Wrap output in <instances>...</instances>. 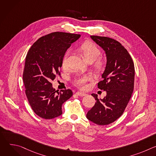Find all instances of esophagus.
<instances>
[{
  "label": "esophagus",
  "instance_id": "34e87169",
  "mask_svg": "<svg viewBox=\"0 0 156 156\" xmlns=\"http://www.w3.org/2000/svg\"><path fill=\"white\" fill-rule=\"evenodd\" d=\"M77 96H84L86 95V93H81V92H76L75 93Z\"/></svg>",
  "mask_w": 156,
  "mask_h": 156
}]
</instances>
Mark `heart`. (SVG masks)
Instances as JSON below:
<instances>
[{
    "label": "heart",
    "instance_id": "obj_1",
    "mask_svg": "<svg viewBox=\"0 0 156 156\" xmlns=\"http://www.w3.org/2000/svg\"><path fill=\"white\" fill-rule=\"evenodd\" d=\"M79 50L84 55L87 62H92L94 69L97 72H101L104 69L105 62L102 57H99L101 51L95 43L90 41H86L80 46ZM69 54V51H66L62 59V66L63 69H65L67 66V57ZM90 80V76L85 75L78 78L75 80L74 83L80 88H84L86 87V83Z\"/></svg>",
    "mask_w": 156,
    "mask_h": 156
}]
</instances>
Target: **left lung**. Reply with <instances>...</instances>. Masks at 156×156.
Wrapping results in <instances>:
<instances>
[{
  "instance_id": "left-lung-1",
  "label": "left lung",
  "mask_w": 156,
  "mask_h": 156,
  "mask_svg": "<svg viewBox=\"0 0 156 156\" xmlns=\"http://www.w3.org/2000/svg\"><path fill=\"white\" fill-rule=\"evenodd\" d=\"M91 39L105 51L107 63L102 75L103 80L98 88L106 91L102 99L96 100L86 117L91 122L106 125L115 122L123 113L131 97L135 80V66L127 50L117 41L103 36H91Z\"/></svg>"
}]
</instances>
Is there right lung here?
<instances>
[{"label": "right lung", "instance_id": "right-lung-1", "mask_svg": "<svg viewBox=\"0 0 156 156\" xmlns=\"http://www.w3.org/2000/svg\"><path fill=\"white\" fill-rule=\"evenodd\" d=\"M80 34L54 32L38 39L30 49L25 59L23 80L25 93L34 112L44 119L62 114V104L70 99L71 90L55 91L51 83L60 75L62 59Z\"/></svg>", "mask_w": 156, "mask_h": 156}]
</instances>
